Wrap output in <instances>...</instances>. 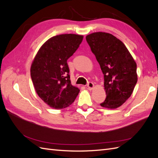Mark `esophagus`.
<instances>
[{"label": "esophagus", "mask_w": 158, "mask_h": 158, "mask_svg": "<svg viewBox=\"0 0 158 158\" xmlns=\"http://www.w3.org/2000/svg\"><path fill=\"white\" fill-rule=\"evenodd\" d=\"M94 83H92V82H89L88 83V84H87L88 89H89V90L92 89L93 88H94Z\"/></svg>", "instance_id": "esophagus-1"}]
</instances>
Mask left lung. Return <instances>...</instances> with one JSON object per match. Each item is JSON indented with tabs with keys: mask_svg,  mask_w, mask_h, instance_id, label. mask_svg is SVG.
Returning a JSON list of instances; mask_svg holds the SVG:
<instances>
[{
	"mask_svg": "<svg viewBox=\"0 0 158 158\" xmlns=\"http://www.w3.org/2000/svg\"><path fill=\"white\" fill-rule=\"evenodd\" d=\"M85 39L103 74L106 98L100 106L120 107L131 97L137 82L135 60L125 44L111 33L95 32Z\"/></svg>",
	"mask_w": 158,
	"mask_h": 158,
	"instance_id": "8db88e82",
	"label": "left lung"
}]
</instances>
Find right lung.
<instances>
[{
    "label": "right lung",
    "instance_id": "add662e5",
    "mask_svg": "<svg viewBox=\"0 0 158 158\" xmlns=\"http://www.w3.org/2000/svg\"><path fill=\"white\" fill-rule=\"evenodd\" d=\"M83 36L62 34L50 38L41 46L31 66L36 92L52 108L60 109L74 102L80 92L72 85L67 60L78 49Z\"/></svg>",
    "mask_w": 158,
    "mask_h": 158
}]
</instances>
